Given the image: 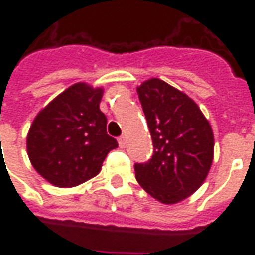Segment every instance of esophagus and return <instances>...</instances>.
<instances>
[{
  "instance_id": "esophagus-1",
  "label": "esophagus",
  "mask_w": 255,
  "mask_h": 255,
  "mask_svg": "<svg viewBox=\"0 0 255 255\" xmlns=\"http://www.w3.org/2000/svg\"><path fill=\"white\" fill-rule=\"evenodd\" d=\"M117 142H119V146H120L122 149H124V147H126V143H127V139H126V136H120V138L117 139Z\"/></svg>"
}]
</instances>
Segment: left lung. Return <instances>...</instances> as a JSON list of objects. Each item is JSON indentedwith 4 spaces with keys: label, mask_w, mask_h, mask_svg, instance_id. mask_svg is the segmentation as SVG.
Here are the masks:
<instances>
[{
    "label": "left lung",
    "mask_w": 255,
    "mask_h": 255,
    "mask_svg": "<svg viewBox=\"0 0 255 255\" xmlns=\"http://www.w3.org/2000/svg\"><path fill=\"white\" fill-rule=\"evenodd\" d=\"M136 91L154 146L146 164H135L136 180L161 203L180 202L202 186L210 171L212 127L187 94L161 79L146 80Z\"/></svg>",
    "instance_id": "1"
}]
</instances>
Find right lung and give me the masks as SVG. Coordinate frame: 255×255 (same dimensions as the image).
Masks as SVG:
<instances>
[{
    "label": "right lung",
    "instance_id": "1",
    "mask_svg": "<svg viewBox=\"0 0 255 255\" xmlns=\"http://www.w3.org/2000/svg\"><path fill=\"white\" fill-rule=\"evenodd\" d=\"M104 89L79 82L42 109L27 135L35 171L56 187H75L97 176L117 140L106 133L100 102Z\"/></svg>",
    "mask_w": 255,
    "mask_h": 255
}]
</instances>
